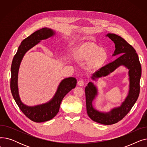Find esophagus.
<instances>
[{
    "mask_svg": "<svg viewBox=\"0 0 147 147\" xmlns=\"http://www.w3.org/2000/svg\"><path fill=\"white\" fill-rule=\"evenodd\" d=\"M78 85H79V86H83L84 85V82H83L82 80H79V81L78 82Z\"/></svg>",
    "mask_w": 147,
    "mask_h": 147,
    "instance_id": "esophagus-1",
    "label": "esophagus"
}]
</instances>
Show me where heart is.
Here are the masks:
<instances>
[{
	"label": "heart",
	"instance_id": "heart-1",
	"mask_svg": "<svg viewBox=\"0 0 147 147\" xmlns=\"http://www.w3.org/2000/svg\"><path fill=\"white\" fill-rule=\"evenodd\" d=\"M73 55L78 61H86L87 68L92 70L99 69L107 59L105 52L89 41L80 43L74 50Z\"/></svg>",
	"mask_w": 147,
	"mask_h": 147
}]
</instances>
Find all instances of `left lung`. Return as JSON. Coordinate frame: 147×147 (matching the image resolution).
<instances>
[{
  "label": "left lung",
  "mask_w": 147,
  "mask_h": 147,
  "mask_svg": "<svg viewBox=\"0 0 147 147\" xmlns=\"http://www.w3.org/2000/svg\"><path fill=\"white\" fill-rule=\"evenodd\" d=\"M105 36L109 37L115 45V49L112 56L120 55L95 73L91 79L97 82L99 78L109 76L119 67H125L128 69L129 82L127 96L120 106L114 107L106 112L95 109L93 105L94 100L99 95L98 87L93 82H89L86 86L85 95L86 110L89 117L97 123L110 125L121 120L136 102L140 94L142 69L136 51L124 38L113 33H108Z\"/></svg>",
  "instance_id": "left-lung-1"
}]
</instances>
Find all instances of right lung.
<instances>
[{"instance_id":"right-lung-1","label":"right lung","mask_w":147,"mask_h":147,"mask_svg":"<svg viewBox=\"0 0 147 147\" xmlns=\"http://www.w3.org/2000/svg\"><path fill=\"white\" fill-rule=\"evenodd\" d=\"M56 35V32L51 28L45 27L38 30L26 38L21 43L14 56L11 68V90L13 98L21 111L31 120L37 123L51 120L57 114L62 100L68 92L74 89L77 83L74 78H67L62 80L53 96L49 101L34 106H29L23 103L19 94L18 79L20 64L25 54L30 49L43 40H46Z\"/></svg>"}]
</instances>
